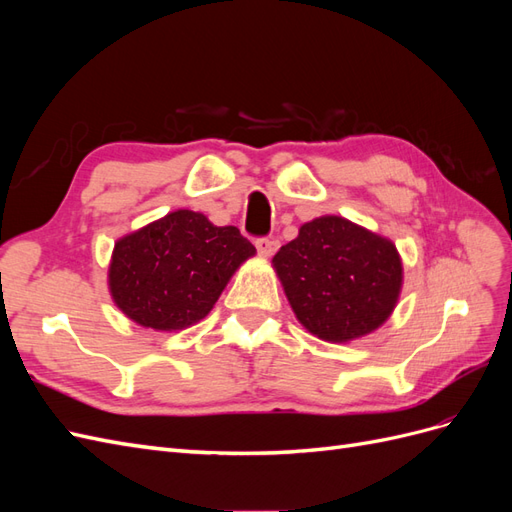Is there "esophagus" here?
Returning <instances> with one entry per match:
<instances>
[{"instance_id":"esophagus-1","label":"esophagus","mask_w":512,"mask_h":512,"mask_svg":"<svg viewBox=\"0 0 512 512\" xmlns=\"http://www.w3.org/2000/svg\"><path fill=\"white\" fill-rule=\"evenodd\" d=\"M256 250L262 254V256H273L275 254V250H277V243L275 239H271V237H258L256 241Z\"/></svg>"}]
</instances>
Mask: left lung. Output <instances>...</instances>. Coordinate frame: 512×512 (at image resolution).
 Wrapping results in <instances>:
<instances>
[{
  "label": "left lung",
  "mask_w": 512,
  "mask_h": 512,
  "mask_svg": "<svg viewBox=\"0 0 512 512\" xmlns=\"http://www.w3.org/2000/svg\"><path fill=\"white\" fill-rule=\"evenodd\" d=\"M273 267L299 322L327 342L378 329L401 288L395 245L337 215L303 224L273 256Z\"/></svg>",
  "instance_id": "obj_1"
}]
</instances>
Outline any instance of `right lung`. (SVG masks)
<instances>
[{
	"label": "right lung",
	"mask_w": 512,
	"mask_h": 512,
	"mask_svg": "<svg viewBox=\"0 0 512 512\" xmlns=\"http://www.w3.org/2000/svg\"><path fill=\"white\" fill-rule=\"evenodd\" d=\"M256 247L235 226L181 209L115 243L108 286L119 309L158 331L203 320Z\"/></svg>",
	"instance_id": "1"
}]
</instances>
